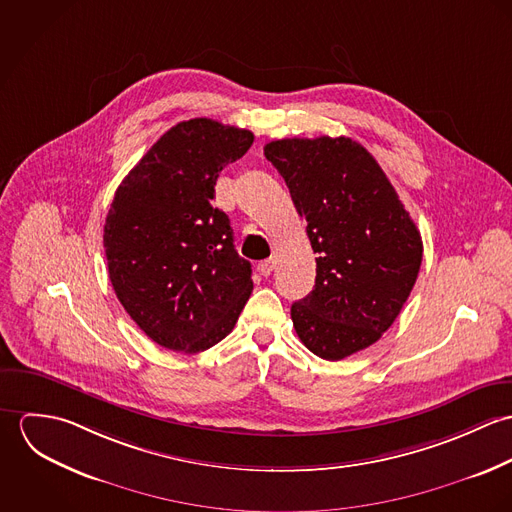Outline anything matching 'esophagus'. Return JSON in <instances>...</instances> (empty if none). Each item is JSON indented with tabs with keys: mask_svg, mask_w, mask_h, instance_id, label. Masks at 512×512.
I'll return each mask as SVG.
<instances>
[{
	"mask_svg": "<svg viewBox=\"0 0 512 512\" xmlns=\"http://www.w3.org/2000/svg\"><path fill=\"white\" fill-rule=\"evenodd\" d=\"M274 266H276V260H274V258H268V260H264V262L258 264V272H260L264 278H268V276L274 272Z\"/></svg>",
	"mask_w": 512,
	"mask_h": 512,
	"instance_id": "esophagus-1",
	"label": "esophagus"
}]
</instances>
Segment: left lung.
<instances>
[{"mask_svg":"<svg viewBox=\"0 0 512 512\" xmlns=\"http://www.w3.org/2000/svg\"><path fill=\"white\" fill-rule=\"evenodd\" d=\"M264 155L284 177L319 254L315 288L292 305L301 343L341 361L394 323L422 264V236L388 177L351 138L270 142Z\"/></svg>","mask_w":512,"mask_h":512,"instance_id":"8db88e82","label":"left lung"}]
</instances>
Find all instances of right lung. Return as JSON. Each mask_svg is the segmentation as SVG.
Returning <instances> with one entry per match:
<instances>
[{
  "instance_id": "right-lung-1",
  "label": "right lung",
  "mask_w": 512,
  "mask_h": 512,
  "mask_svg": "<svg viewBox=\"0 0 512 512\" xmlns=\"http://www.w3.org/2000/svg\"><path fill=\"white\" fill-rule=\"evenodd\" d=\"M254 142L209 118L179 122L118 187L104 224L120 303L157 345L201 353L222 341L252 293V266L213 207L219 173Z\"/></svg>"
}]
</instances>
